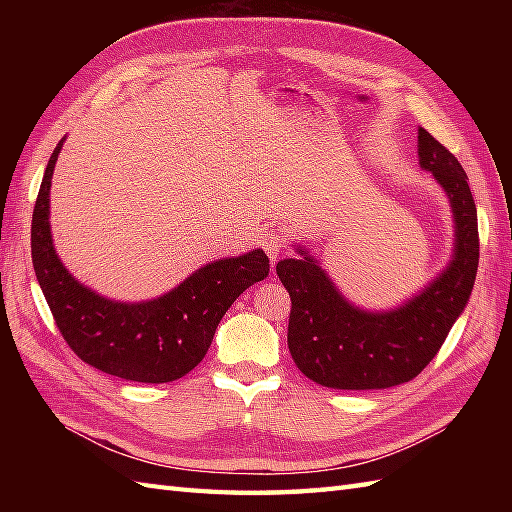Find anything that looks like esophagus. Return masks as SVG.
<instances>
[{
  "label": "esophagus",
  "instance_id": "1",
  "mask_svg": "<svg viewBox=\"0 0 512 512\" xmlns=\"http://www.w3.org/2000/svg\"><path fill=\"white\" fill-rule=\"evenodd\" d=\"M259 244H262V248L266 250L268 257L273 259V262H277L281 250H284V239H281L277 228H266V231L262 233V239H259Z\"/></svg>",
  "mask_w": 512,
  "mask_h": 512
}]
</instances>
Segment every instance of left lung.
I'll return each mask as SVG.
<instances>
[{"mask_svg": "<svg viewBox=\"0 0 512 512\" xmlns=\"http://www.w3.org/2000/svg\"><path fill=\"white\" fill-rule=\"evenodd\" d=\"M420 167L447 191L455 248L449 266L420 295L387 312L347 301L317 259L299 246V259H281L277 275L288 290V350L314 383L332 389H387L409 383L438 354L469 303L480 262L477 209L469 178L451 151L418 129Z\"/></svg>", "mask_w": 512, "mask_h": 512, "instance_id": "left-lung-1", "label": "left lung"}]
</instances>
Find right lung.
I'll return each mask as SVG.
<instances>
[{"mask_svg":"<svg viewBox=\"0 0 512 512\" xmlns=\"http://www.w3.org/2000/svg\"><path fill=\"white\" fill-rule=\"evenodd\" d=\"M63 140L54 147L32 211V266L50 312L70 350L88 365L136 383H171L198 365L226 310L242 292L268 277L262 248L217 259L195 270L167 295L121 303L76 281L54 250L50 184Z\"/></svg>","mask_w":512,"mask_h":512,"instance_id":"1","label":"right lung"}]
</instances>
